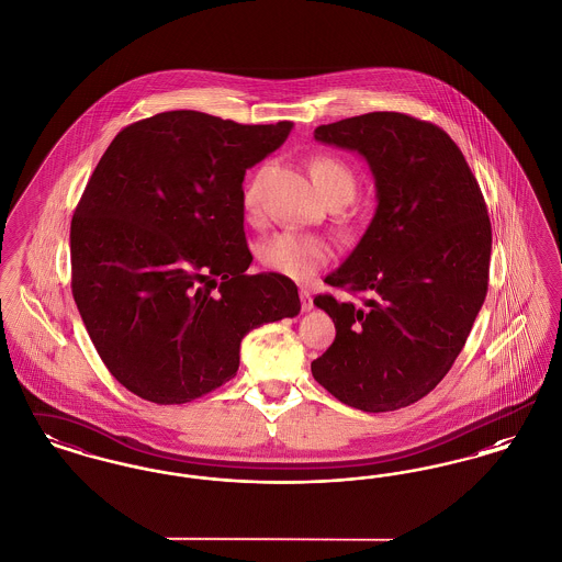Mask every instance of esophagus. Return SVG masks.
<instances>
[{"mask_svg": "<svg viewBox=\"0 0 562 562\" xmlns=\"http://www.w3.org/2000/svg\"><path fill=\"white\" fill-rule=\"evenodd\" d=\"M299 299H301V310H303V312H310V310L314 307V299H312L310 291L301 289V291H299Z\"/></svg>", "mask_w": 562, "mask_h": 562, "instance_id": "34e87169", "label": "esophagus"}]
</instances>
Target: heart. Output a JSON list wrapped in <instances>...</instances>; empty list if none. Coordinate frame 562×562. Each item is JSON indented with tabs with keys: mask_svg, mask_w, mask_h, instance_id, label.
Listing matches in <instances>:
<instances>
[{
	"mask_svg": "<svg viewBox=\"0 0 562 562\" xmlns=\"http://www.w3.org/2000/svg\"><path fill=\"white\" fill-rule=\"evenodd\" d=\"M310 172L324 200L346 198L349 200L356 191V177L348 164L335 156H314L310 160ZM241 209L246 221L259 216V189L257 181H250L241 193ZM257 257L261 266L278 276H284L294 282H307L321 271L328 259L330 248L316 236H305L296 232H280L259 244Z\"/></svg>",
	"mask_w": 562,
	"mask_h": 562,
	"instance_id": "obj_1",
	"label": "heart"
}]
</instances>
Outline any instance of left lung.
I'll return each mask as SVG.
<instances>
[{
	"label": "left lung",
	"mask_w": 562,
	"mask_h": 562,
	"mask_svg": "<svg viewBox=\"0 0 562 562\" xmlns=\"http://www.w3.org/2000/svg\"><path fill=\"white\" fill-rule=\"evenodd\" d=\"M316 140L369 161L376 211L318 294L337 328L312 374L337 401L385 413L422 401L451 371L488 291L491 221L453 138L431 122L373 111L324 124Z\"/></svg>",
	"instance_id": "obj_1"
}]
</instances>
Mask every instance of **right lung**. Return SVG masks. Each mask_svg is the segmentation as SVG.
<instances>
[{"label": "right lung", "instance_id": "right-lung-1", "mask_svg": "<svg viewBox=\"0 0 562 562\" xmlns=\"http://www.w3.org/2000/svg\"><path fill=\"white\" fill-rule=\"evenodd\" d=\"M291 122L164 111L111 140L71 218V291L126 390L195 401L240 367L244 335L301 310L293 280L246 273L241 181Z\"/></svg>", "mask_w": 562, "mask_h": 562}]
</instances>
